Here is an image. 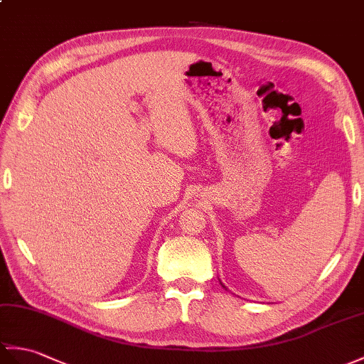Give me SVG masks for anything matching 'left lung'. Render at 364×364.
I'll list each match as a JSON object with an SVG mask.
<instances>
[{
    "label": "left lung",
    "mask_w": 364,
    "mask_h": 364,
    "mask_svg": "<svg viewBox=\"0 0 364 364\" xmlns=\"http://www.w3.org/2000/svg\"><path fill=\"white\" fill-rule=\"evenodd\" d=\"M220 284H222V282H220ZM222 287H223V289H226V287H225V285H223V284H222Z\"/></svg>",
    "instance_id": "8db88e82"
}]
</instances>
